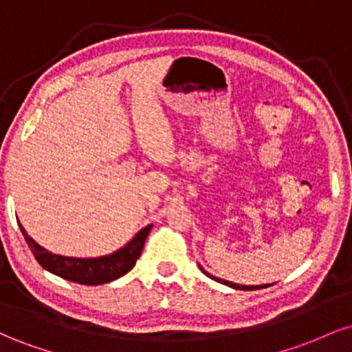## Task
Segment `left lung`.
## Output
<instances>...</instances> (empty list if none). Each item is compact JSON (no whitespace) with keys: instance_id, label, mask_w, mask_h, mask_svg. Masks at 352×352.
<instances>
[{"instance_id":"1","label":"left lung","mask_w":352,"mask_h":352,"mask_svg":"<svg viewBox=\"0 0 352 352\" xmlns=\"http://www.w3.org/2000/svg\"><path fill=\"white\" fill-rule=\"evenodd\" d=\"M199 266H200V265H199ZM200 270H201V272H204L205 274H207L208 278H212V280L221 283V285H227V286H230V288H233V289H243V292H253V289H261V288H266V286H270V285H258V286L236 285V283H232V281H227V280H221V278H215V276H213V274H210L208 272H205V270L201 268V266H200Z\"/></svg>"}]
</instances>
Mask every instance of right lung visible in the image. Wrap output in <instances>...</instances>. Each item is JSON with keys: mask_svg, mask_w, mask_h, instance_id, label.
Instances as JSON below:
<instances>
[{"mask_svg": "<svg viewBox=\"0 0 352 352\" xmlns=\"http://www.w3.org/2000/svg\"><path fill=\"white\" fill-rule=\"evenodd\" d=\"M19 228H21L24 240L30 246L31 253L34 254L36 261L44 270L67 281L96 286L114 281L134 268L135 261L139 260L140 253H142L145 238L151 232L152 225H147V227L140 230L129 243H125L117 252L98 258H74L54 254L47 252L46 248H43L41 245L36 243L33 238L28 235L21 223H19Z\"/></svg>", "mask_w": 352, "mask_h": 352, "instance_id": "obj_1", "label": "right lung"}]
</instances>
